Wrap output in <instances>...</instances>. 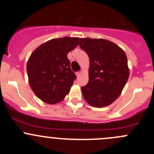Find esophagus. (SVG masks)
<instances>
[{"label":"esophagus","instance_id":"esophagus-1","mask_svg":"<svg viewBox=\"0 0 154 154\" xmlns=\"http://www.w3.org/2000/svg\"><path fill=\"white\" fill-rule=\"evenodd\" d=\"M81 74H82V71H77V72L76 73V74H77V76H80Z\"/></svg>","mask_w":154,"mask_h":154}]
</instances>
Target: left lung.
Here are the masks:
<instances>
[{
	"mask_svg": "<svg viewBox=\"0 0 154 154\" xmlns=\"http://www.w3.org/2000/svg\"><path fill=\"white\" fill-rule=\"evenodd\" d=\"M79 45L90 62L88 82L81 87L83 97L94 107L109 106L119 97L128 80L125 51L103 38H82Z\"/></svg>",
	"mask_w": 154,
	"mask_h": 154,
	"instance_id": "1",
	"label": "left lung"
}]
</instances>
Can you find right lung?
<instances>
[{
	"instance_id": "add662e5",
	"label": "right lung",
	"mask_w": 154,
	"mask_h": 154,
	"mask_svg": "<svg viewBox=\"0 0 154 154\" xmlns=\"http://www.w3.org/2000/svg\"><path fill=\"white\" fill-rule=\"evenodd\" d=\"M79 44V38H54L38 47L29 57L27 71L31 89L45 103L62 101L70 91L76 75L67 54Z\"/></svg>"
}]
</instances>
